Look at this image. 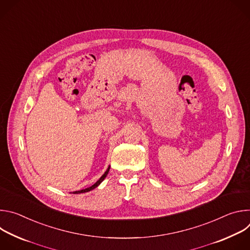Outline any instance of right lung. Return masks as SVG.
<instances>
[{
  "label": "right lung",
  "instance_id": "right-lung-1",
  "mask_svg": "<svg viewBox=\"0 0 250 250\" xmlns=\"http://www.w3.org/2000/svg\"><path fill=\"white\" fill-rule=\"evenodd\" d=\"M110 167L111 166H109L108 167V169L105 170V172L101 176V178L100 179L94 184V185H92L91 187H89V188H86V189H83V190H80V191H75V192H73V194H81V193H86V192H89V191H91V190H93V189H95V188H97L103 181H104V178L106 177V175H108V173H109V171H110Z\"/></svg>",
  "mask_w": 250,
  "mask_h": 250
}]
</instances>
